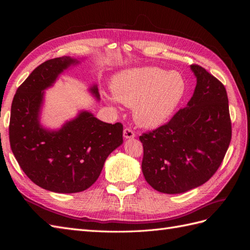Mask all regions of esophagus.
Wrapping results in <instances>:
<instances>
[{"label":"esophagus","instance_id":"1","mask_svg":"<svg viewBox=\"0 0 250 250\" xmlns=\"http://www.w3.org/2000/svg\"><path fill=\"white\" fill-rule=\"evenodd\" d=\"M123 137L125 139H133L135 137V133L131 129H129V128H125L123 131Z\"/></svg>","mask_w":250,"mask_h":250}]
</instances>
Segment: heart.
<instances>
[{"instance_id": "heart-1", "label": "heart", "mask_w": 250, "mask_h": 250, "mask_svg": "<svg viewBox=\"0 0 250 250\" xmlns=\"http://www.w3.org/2000/svg\"><path fill=\"white\" fill-rule=\"evenodd\" d=\"M111 90L113 95H105V101L133 107L135 123L154 129L171 118L183 99L186 83L177 72L143 66L117 74L111 82Z\"/></svg>"}]
</instances>
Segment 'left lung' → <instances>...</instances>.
<instances>
[{
  "instance_id": "left-lung-1",
  "label": "left lung",
  "mask_w": 250,
  "mask_h": 250,
  "mask_svg": "<svg viewBox=\"0 0 250 250\" xmlns=\"http://www.w3.org/2000/svg\"><path fill=\"white\" fill-rule=\"evenodd\" d=\"M190 67L197 83L187 107L140 137L144 177L161 193H185L207 183L220 167L231 139L224 85L202 66Z\"/></svg>"
}]
</instances>
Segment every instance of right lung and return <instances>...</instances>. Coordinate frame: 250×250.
Segmentation results:
<instances>
[{
    "label": "right lung",
    "mask_w": 250,
    "mask_h": 250,
    "mask_svg": "<svg viewBox=\"0 0 250 250\" xmlns=\"http://www.w3.org/2000/svg\"><path fill=\"white\" fill-rule=\"evenodd\" d=\"M78 59L62 56L39 65L22 82L11 105L9 140L21 170L35 185L55 193H78L99 177L108 155L123 144V125L81 110L59 129L41 123L44 90ZM89 92L97 100L96 84Z\"/></svg>",
    "instance_id": "right-lung-1"
}]
</instances>
